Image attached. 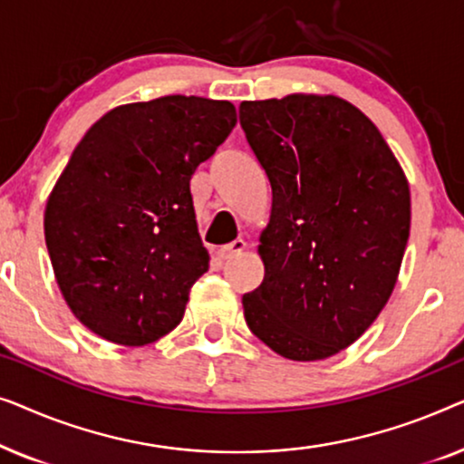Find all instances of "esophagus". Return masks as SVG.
<instances>
[{"mask_svg": "<svg viewBox=\"0 0 464 464\" xmlns=\"http://www.w3.org/2000/svg\"><path fill=\"white\" fill-rule=\"evenodd\" d=\"M245 249H246L245 240L243 238H237V240H232V243L219 246L218 257L219 259H232L234 256H240V253H243Z\"/></svg>", "mask_w": 464, "mask_h": 464, "instance_id": "obj_1", "label": "esophagus"}]
</instances>
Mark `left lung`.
Wrapping results in <instances>:
<instances>
[{
    "label": "left lung",
    "instance_id": "8db88e82",
    "mask_svg": "<svg viewBox=\"0 0 464 464\" xmlns=\"http://www.w3.org/2000/svg\"><path fill=\"white\" fill-rule=\"evenodd\" d=\"M240 126L272 188L264 281L245 321L272 351L319 361L376 321L410 237V188L376 124L334 94L243 101Z\"/></svg>",
    "mask_w": 464,
    "mask_h": 464
}]
</instances>
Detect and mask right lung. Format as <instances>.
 <instances>
[{"label": "right lung", "mask_w": 464, "mask_h": 464, "mask_svg": "<svg viewBox=\"0 0 464 464\" xmlns=\"http://www.w3.org/2000/svg\"><path fill=\"white\" fill-rule=\"evenodd\" d=\"M234 124L230 101L169 94L107 111L73 150L44 234L61 294L92 334L143 346L179 325L208 270L189 179Z\"/></svg>", "instance_id": "add662e5"}]
</instances>
